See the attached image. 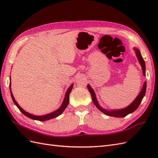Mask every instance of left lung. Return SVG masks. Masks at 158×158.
Segmentation results:
<instances>
[{
  "label": "left lung",
  "mask_w": 158,
  "mask_h": 158,
  "mask_svg": "<svg viewBox=\"0 0 158 158\" xmlns=\"http://www.w3.org/2000/svg\"><path fill=\"white\" fill-rule=\"evenodd\" d=\"M134 51H135L136 53V56H137V59L139 61V63L142 67V73L143 75L144 76H146V65H145V62L143 59L142 56L141 55L140 52L138 48L136 47H134ZM88 89L89 90V92L92 95V101L93 103H94V105L95 106L99 111H101L103 113L107 114L108 116H111V117H124L127 115H128V114L132 113L135 110L137 109V108L138 107V106H140V104L142 102V100L143 99V98L144 97L145 94H146V82H145L143 84V87L140 91V92L138 94V95H137V97L135 98V99L128 106L126 107L125 108H123L121 109H112V110H107L104 109L103 107H102L101 106H99V104L98 103V102L97 100L96 96H95V94L94 92V89H92V88L90 86L89 84H88L87 85Z\"/></svg>",
  "instance_id": "8db88e82"
}]
</instances>
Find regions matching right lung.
I'll list each match as a JSON object with an SVG mask.
<instances>
[{"mask_svg":"<svg viewBox=\"0 0 158 158\" xmlns=\"http://www.w3.org/2000/svg\"><path fill=\"white\" fill-rule=\"evenodd\" d=\"M10 80H11L10 78ZM73 85H74V84H72L70 85V86L68 88L67 91H66V92L65 94L63 102V103H62L60 107L58 109H56V111H55L53 112H51V113H50L49 114H44V115H41V116L34 115V114H32L31 113H29L28 112H26L25 110H23L20 106H19L18 103L16 102L15 99H14V98L13 96V94H12V90H11V82L10 83V85H9V87H10V95H11L12 99L13 100V102L17 106V107L19 109H20V111L23 114H24V115H26L28 118H30L31 119H33V120H37V121H45L49 120V119H51V118H55L56 117H58V116L60 115V114H61L62 113H63V112L64 111L65 109L66 108V107H67V106L69 105V95H70V93L71 92L72 89H73Z\"/></svg>","mask_w":158,"mask_h":158,"instance_id":"1","label":"right lung"}]
</instances>
